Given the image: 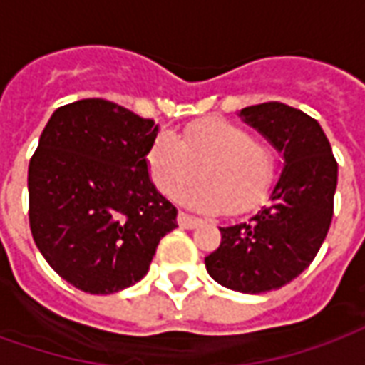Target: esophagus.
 I'll return each instance as SVG.
<instances>
[{
  "mask_svg": "<svg viewBox=\"0 0 365 365\" xmlns=\"http://www.w3.org/2000/svg\"><path fill=\"white\" fill-rule=\"evenodd\" d=\"M178 225H180L182 229H195V227L199 225V219L191 217V215L180 213V215H178Z\"/></svg>",
  "mask_w": 365,
  "mask_h": 365,
  "instance_id": "obj_1",
  "label": "esophagus"
}]
</instances>
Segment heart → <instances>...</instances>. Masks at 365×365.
I'll use <instances>...</instances> for the list:
<instances>
[{"label": "heart", "mask_w": 365, "mask_h": 365, "mask_svg": "<svg viewBox=\"0 0 365 365\" xmlns=\"http://www.w3.org/2000/svg\"><path fill=\"white\" fill-rule=\"evenodd\" d=\"M154 185L168 197L201 174V182L180 193L183 205L203 213H242L266 197L274 180V156L252 135L229 120L195 123L175 136L160 133L146 152Z\"/></svg>", "instance_id": "1"}]
</instances>
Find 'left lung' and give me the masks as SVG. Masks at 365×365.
<instances>
[{"instance_id":"obj_1","label":"left lung","mask_w":365,"mask_h":365,"mask_svg":"<svg viewBox=\"0 0 365 365\" xmlns=\"http://www.w3.org/2000/svg\"><path fill=\"white\" fill-rule=\"evenodd\" d=\"M282 154L269 205L248 222L221 227V245L205 258L215 282L240 293L279 289L313 262L332 221L338 164L321 125L295 107L269 101L240 109Z\"/></svg>"}]
</instances>
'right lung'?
<instances>
[{"mask_svg": "<svg viewBox=\"0 0 365 365\" xmlns=\"http://www.w3.org/2000/svg\"><path fill=\"white\" fill-rule=\"evenodd\" d=\"M158 125L105 99L58 107L29 164L36 248L78 289L109 295L140 282L175 209L152 183Z\"/></svg>", "mask_w": 365, "mask_h": 365, "instance_id": "right-lung-1", "label": "right lung"}]
</instances>
